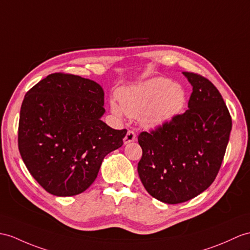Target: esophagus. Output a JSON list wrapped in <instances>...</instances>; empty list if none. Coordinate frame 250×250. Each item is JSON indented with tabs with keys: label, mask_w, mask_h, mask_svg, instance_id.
<instances>
[{
	"label": "esophagus",
	"mask_w": 250,
	"mask_h": 250,
	"mask_svg": "<svg viewBox=\"0 0 250 250\" xmlns=\"http://www.w3.org/2000/svg\"><path fill=\"white\" fill-rule=\"evenodd\" d=\"M136 139H137V137H136L135 131L128 130V131H127V133H126V136L124 137L123 141H124V144H128V143H130V142L136 141Z\"/></svg>",
	"instance_id": "34e87169"
}]
</instances>
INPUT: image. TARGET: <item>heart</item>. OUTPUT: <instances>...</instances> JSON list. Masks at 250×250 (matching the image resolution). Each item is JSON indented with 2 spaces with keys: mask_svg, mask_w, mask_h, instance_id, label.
Instances as JSON below:
<instances>
[{
  "mask_svg": "<svg viewBox=\"0 0 250 250\" xmlns=\"http://www.w3.org/2000/svg\"><path fill=\"white\" fill-rule=\"evenodd\" d=\"M118 100L120 106L111 103L115 115L121 117L124 112L130 118L139 117L143 126L154 128L167 124L184 111L187 93L179 83L156 77L121 90Z\"/></svg>",
  "mask_w": 250,
  "mask_h": 250,
  "instance_id": "heart-1",
  "label": "heart"
}]
</instances>
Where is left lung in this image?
Segmentation results:
<instances>
[{"label": "left lung", "mask_w": 250, "mask_h": 250, "mask_svg": "<svg viewBox=\"0 0 250 250\" xmlns=\"http://www.w3.org/2000/svg\"><path fill=\"white\" fill-rule=\"evenodd\" d=\"M184 74L193 87L188 110L138 137L142 147L139 177L151 196L171 205L196 197L212 185L232 127L214 84L197 73Z\"/></svg>", "instance_id": "1"}]
</instances>
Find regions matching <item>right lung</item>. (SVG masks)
<instances>
[{
  "instance_id": "add662e5",
  "label": "right lung",
  "mask_w": 250,
  "mask_h": 250,
  "mask_svg": "<svg viewBox=\"0 0 250 250\" xmlns=\"http://www.w3.org/2000/svg\"><path fill=\"white\" fill-rule=\"evenodd\" d=\"M104 91L78 75L53 73L27 91L18 146L30 175L48 193L73 196L93 184L106 155L123 145L126 129L101 120Z\"/></svg>"
}]
</instances>
